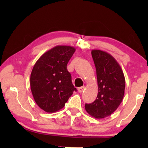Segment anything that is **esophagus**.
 <instances>
[{
  "label": "esophagus",
  "mask_w": 148,
  "mask_h": 148,
  "mask_svg": "<svg viewBox=\"0 0 148 148\" xmlns=\"http://www.w3.org/2000/svg\"><path fill=\"white\" fill-rule=\"evenodd\" d=\"M85 89H86V87H85V86H82V87H78V89H77V91H78L79 92H82L84 91Z\"/></svg>",
  "instance_id": "obj_1"
}]
</instances>
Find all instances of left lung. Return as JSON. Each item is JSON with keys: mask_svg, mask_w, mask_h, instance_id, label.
Returning <instances> with one entry per match:
<instances>
[{"mask_svg": "<svg viewBox=\"0 0 148 148\" xmlns=\"http://www.w3.org/2000/svg\"><path fill=\"white\" fill-rule=\"evenodd\" d=\"M91 56L97 72L98 95L85 108L90 116L97 119L108 117L116 111L125 94V79L122 69L113 56L106 51L92 49Z\"/></svg>", "mask_w": 148, "mask_h": 148, "instance_id": "obj_1", "label": "left lung"}]
</instances>
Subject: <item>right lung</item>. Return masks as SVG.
Segmentation results:
<instances>
[{
	"label": "right lung",
	"instance_id": "obj_1",
	"mask_svg": "<svg viewBox=\"0 0 148 148\" xmlns=\"http://www.w3.org/2000/svg\"><path fill=\"white\" fill-rule=\"evenodd\" d=\"M76 51L69 46H57L36 62L30 77L31 92L37 105L47 113L59 111L76 91L67 64Z\"/></svg>",
	"mask_w": 148,
	"mask_h": 148
}]
</instances>
